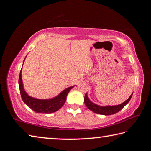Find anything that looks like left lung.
I'll return each mask as SVG.
<instances>
[{
    "mask_svg": "<svg viewBox=\"0 0 151 151\" xmlns=\"http://www.w3.org/2000/svg\"><path fill=\"white\" fill-rule=\"evenodd\" d=\"M132 96V94L130 96L129 98L126 101L124 102L123 103L119 104V105H116V106H101L97 105V104L93 103L92 102L90 101L86 94L85 96L84 101H85V105L87 106V108L88 109H90L91 111H92L93 112H95V113L103 114V115H111V114H115L116 112H118L119 111H121V110L130 101Z\"/></svg>",
    "mask_w": 151,
    "mask_h": 151,
    "instance_id": "1",
    "label": "left lung"
}]
</instances>
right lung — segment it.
I'll list each match as a JSON object with an SVG mask.
<instances>
[{
    "label": "right lung",
    "instance_id": "add662e5",
    "mask_svg": "<svg viewBox=\"0 0 151 151\" xmlns=\"http://www.w3.org/2000/svg\"><path fill=\"white\" fill-rule=\"evenodd\" d=\"M19 85L22 101L27 105L29 106L30 109L37 113H52V112H55L59 110L65 104L66 96L73 87V86H70V87L64 90L55 98L52 99L41 100V99L32 98V97L28 95L24 90L22 82L21 70H20L19 75Z\"/></svg>",
    "mask_w": 151,
    "mask_h": 151
}]
</instances>
